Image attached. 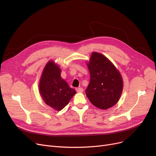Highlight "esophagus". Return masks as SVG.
Here are the masks:
<instances>
[{"instance_id": "obj_1", "label": "esophagus", "mask_w": 156, "mask_h": 156, "mask_svg": "<svg viewBox=\"0 0 156 156\" xmlns=\"http://www.w3.org/2000/svg\"><path fill=\"white\" fill-rule=\"evenodd\" d=\"M76 91L77 92H83V88L81 87H79L76 88Z\"/></svg>"}]
</instances>
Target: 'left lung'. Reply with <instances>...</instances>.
<instances>
[{"label": "left lung", "mask_w": 156, "mask_h": 156, "mask_svg": "<svg viewBox=\"0 0 156 156\" xmlns=\"http://www.w3.org/2000/svg\"><path fill=\"white\" fill-rule=\"evenodd\" d=\"M90 83L86 95L92 104L107 109L119 101L123 90V79L111 60L105 56L92 52L88 62Z\"/></svg>", "instance_id": "1"}]
</instances>
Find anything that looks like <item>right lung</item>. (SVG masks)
I'll use <instances>...</instances> for the list:
<instances>
[{
	"label": "right lung",
	"instance_id": "add662e5",
	"mask_svg": "<svg viewBox=\"0 0 156 156\" xmlns=\"http://www.w3.org/2000/svg\"><path fill=\"white\" fill-rule=\"evenodd\" d=\"M60 73L59 66L49 60L44 68L39 83V92L44 102L58 111L66 106L76 93L61 77Z\"/></svg>",
	"mask_w": 156,
	"mask_h": 156
}]
</instances>
